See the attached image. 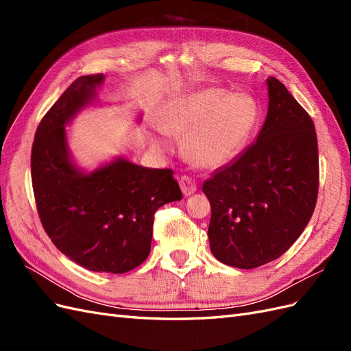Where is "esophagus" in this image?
I'll return each mask as SVG.
<instances>
[{
    "label": "esophagus",
    "mask_w": 351,
    "mask_h": 351,
    "mask_svg": "<svg viewBox=\"0 0 351 351\" xmlns=\"http://www.w3.org/2000/svg\"><path fill=\"white\" fill-rule=\"evenodd\" d=\"M180 189H182V192H183L184 196H190V195H193L196 192L197 186H196L195 180L192 177L183 176L182 178H180Z\"/></svg>",
    "instance_id": "obj_1"
}]
</instances>
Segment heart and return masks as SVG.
I'll return each instance as SVG.
<instances>
[{"label":"heart","mask_w":351,"mask_h":351,"mask_svg":"<svg viewBox=\"0 0 351 351\" xmlns=\"http://www.w3.org/2000/svg\"><path fill=\"white\" fill-rule=\"evenodd\" d=\"M256 119V105L249 98L204 90L167 108L159 117V129L167 136L184 139L190 162L217 168L243 149ZM151 146L159 152L168 151V145L156 137H151Z\"/></svg>","instance_id":"1"}]
</instances>
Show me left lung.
Listing matches in <instances>:
<instances>
[{"instance_id":"left-lung-1","label":"left lung","mask_w":351,"mask_h":351,"mask_svg":"<svg viewBox=\"0 0 351 351\" xmlns=\"http://www.w3.org/2000/svg\"><path fill=\"white\" fill-rule=\"evenodd\" d=\"M256 142L204 183L214 256L240 269L280 258L311 221L319 186L315 124L275 77Z\"/></svg>"}]
</instances>
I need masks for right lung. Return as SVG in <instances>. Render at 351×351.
I'll return each mask as SVG.
<instances>
[{"instance_id":"right-lung-1","label":"right lung","mask_w":351,"mask_h":351,"mask_svg":"<svg viewBox=\"0 0 351 351\" xmlns=\"http://www.w3.org/2000/svg\"><path fill=\"white\" fill-rule=\"evenodd\" d=\"M104 74L74 80L42 119L32 146V186L51 241L93 272L124 274L149 256L155 212L182 200L171 169L119 156L83 171L71 156L66 125L98 101ZM141 120V117H139Z\"/></svg>"}]
</instances>
